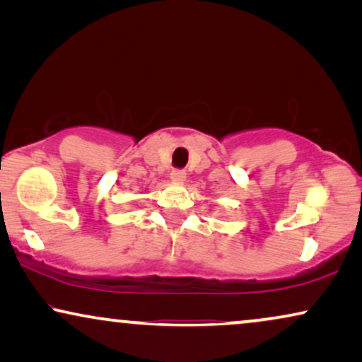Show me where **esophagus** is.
Here are the masks:
<instances>
[{
	"instance_id": "obj_1",
	"label": "esophagus",
	"mask_w": 362,
	"mask_h": 362,
	"mask_svg": "<svg viewBox=\"0 0 362 362\" xmlns=\"http://www.w3.org/2000/svg\"><path fill=\"white\" fill-rule=\"evenodd\" d=\"M170 178L175 184H184L185 178H187V173L185 170H180V168H175V170L170 172Z\"/></svg>"
}]
</instances>
